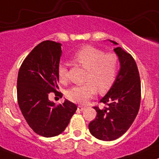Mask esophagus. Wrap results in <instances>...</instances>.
Returning a JSON list of instances; mask_svg holds the SVG:
<instances>
[{
    "label": "esophagus",
    "mask_w": 159,
    "mask_h": 159,
    "mask_svg": "<svg viewBox=\"0 0 159 159\" xmlns=\"http://www.w3.org/2000/svg\"><path fill=\"white\" fill-rule=\"evenodd\" d=\"M84 109H85L84 106H78V109L79 111H83Z\"/></svg>",
    "instance_id": "34e87169"
}]
</instances>
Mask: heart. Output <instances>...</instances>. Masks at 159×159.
<instances>
[{
  "mask_svg": "<svg viewBox=\"0 0 159 159\" xmlns=\"http://www.w3.org/2000/svg\"><path fill=\"white\" fill-rule=\"evenodd\" d=\"M72 61L86 69L84 82L82 85L72 87L67 92V98L76 103L84 104L97 93L103 94L110 90L116 81L118 60L114 53L105 51L95 47L84 46L72 57ZM60 81H68V69L61 63L58 68Z\"/></svg>",
  "mask_w": 159,
  "mask_h": 159,
  "instance_id": "heart-1",
  "label": "heart"
}]
</instances>
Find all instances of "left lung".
<instances>
[{
    "label": "left lung",
    "instance_id": "left-lung-1",
    "mask_svg": "<svg viewBox=\"0 0 159 159\" xmlns=\"http://www.w3.org/2000/svg\"><path fill=\"white\" fill-rule=\"evenodd\" d=\"M114 50L121 69L114 84L99 101L106 106H94L97 116L89 124L90 134L103 141L118 139L128 130L137 116L141 100L140 78L135 60L119 47Z\"/></svg>",
    "mask_w": 159,
    "mask_h": 159
}]
</instances>
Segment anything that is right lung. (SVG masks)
Wrapping results in <instances>:
<instances>
[{
    "label": "right lung",
    "mask_w": 159,
    "mask_h": 159,
    "mask_svg": "<svg viewBox=\"0 0 159 159\" xmlns=\"http://www.w3.org/2000/svg\"><path fill=\"white\" fill-rule=\"evenodd\" d=\"M61 44L44 41L38 44L22 62L17 78V100L29 127L44 137L59 135L65 130L77 106L69 100L56 105L48 99L50 93L60 97L58 68Z\"/></svg>",
    "instance_id": "right-lung-1"
}]
</instances>
